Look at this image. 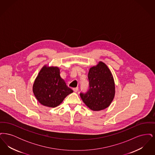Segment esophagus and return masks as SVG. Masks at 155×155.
Listing matches in <instances>:
<instances>
[{"mask_svg": "<svg viewBox=\"0 0 155 155\" xmlns=\"http://www.w3.org/2000/svg\"><path fill=\"white\" fill-rule=\"evenodd\" d=\"M73 89V91H74L75 92H77L78 91V88L76 87V88H74Z\"/></svg>", "mask_w": 155, "mask_h": 155, "instance_id": "obj_1", "label": "esophagus"}]
</instances>
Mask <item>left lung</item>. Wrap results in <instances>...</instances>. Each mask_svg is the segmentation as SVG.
<instances>
[{
	"instance_id": "1",
	"label": "left lung",
	"mask_w": 155,
	"mask_h": 155,
	"mask_svg": "<svg viewBox=\"0 0 155 155\" xmlns=\"http://www.w3.org/2000/svg\"><path fill=\"white\" fill-rule=\"evenodd\" d=\"M88 79L87 91L80 93L82 100L92 110L107 108L115 94L114 82L110 70L104 63L100 61L96 66L89 69Z\"/></svg>"
}]
</instances>
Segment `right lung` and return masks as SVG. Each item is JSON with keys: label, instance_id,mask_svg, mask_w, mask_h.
Wrapping results in <instances>:
<instances>
[{"label": "right lung", "instance_id": "add662e5", "mask_svg": "<svg viewBox=\"0 0 155 155\" xmlns=\"http://www.w3.org/2000/svg\"><path fill=\"white\" fill-rule=\"evenodd\" d=\"M33 92L39 103L47 107H55L73 91L60 77L58 67L44 66L34 82Z\"/></svg>", "mask_w": 155, "mask_h": 155}]
</instances>
